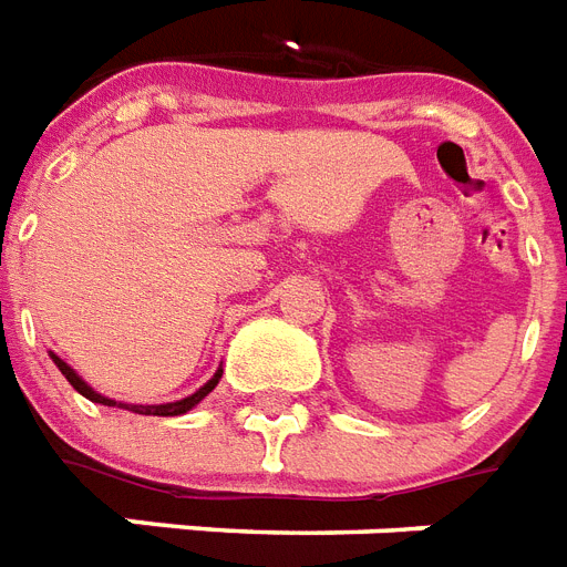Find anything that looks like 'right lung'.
Segmentation results:
<instances>
[{
  "label": "right lung",
  "mask_w": 567,
  "mask_h": 567,
  "mask_svg": "<svg viewBox=\"0 0 567 567\" xmlns=\"http://www.w3.org/2000/svg\"><path fill=\"white\" fill-rule=\"evenodd\" d=\"M49 357H52L54 365H58V369H61V374H63V378H66V380H70L72 389H75V392H79V395H84V398H87V401H93V404L122 406V410L140 412V415H184V412H189V410H193V406H196V404H202V401H205V398L210 395L213 389H216V383H219V378H221V369H219V371H216V374H213L210 380H207L205 386L198 389V392H193V395H189V398H181V401H175V404H157V406H143V404H116V401H113V398L99 395L96 389L87 386V383H84V380H81L79 374H75V369H72L70 362H63L61 357H58V354H49Z\"/></svg>",
  "instance_id": "obj_1"
}]
</instances>
